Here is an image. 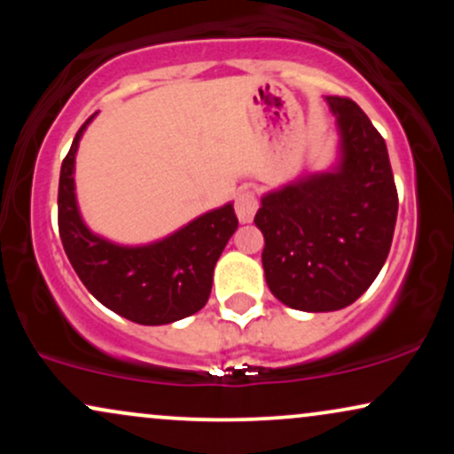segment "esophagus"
<instances>
[{"mask_svg":"<svg viewBox=\"0 0 454 454\" xmlns=\"http://www.w3.org/2000/svg\"><path fill=\"white\" fill-rule=\"evenodd\" d=\"M234 211H237V217L241 223H247L254 220L258 211V196L254 192H241L234 200Z\"/></svg>","mask_w":454,"mask_h":454,"instance_id":"34e87169","label":"esophagus"}]
</instances>
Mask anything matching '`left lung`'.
<instances>
[{"instance_id": "left-lung-1", "label": "left lung", "mask_w": 454, "mask_h": 454, "mask_svg": "<svg viewBox=\"0 0 454 454\" xmlns=\"http://www.w3.org/2000/svg\"><path fill=\"white\" fill-rule=\"evenodd\" d=\"M337 119L340 160L260 198L269 290L301 311H337L361 296L387 262L397 187L384 138L350 98L326 96Z\"/></svg>"}]
</instances>
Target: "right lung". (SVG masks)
Returning <instances> with one entry per match:
<instances>
[{"mask_svg":"<svg viewBox=\"0 0 454 454\" xmlns=\"http://www.w3.org/2000/svg\"><path fill=\"white\" fill-rule=\"evenodd\" d=\"M96 114L78 129L61 164L57 207L67 260L85 288L114 314L145 326L184 320L209 301L213 269L239 226L232 202L147 245H119L91 232L78 211L74 161Z\"/></svg>","mask_w":454,"mask_h":454,"instance_id":"right-lung-1","label":"right lung"}]
</instances>
